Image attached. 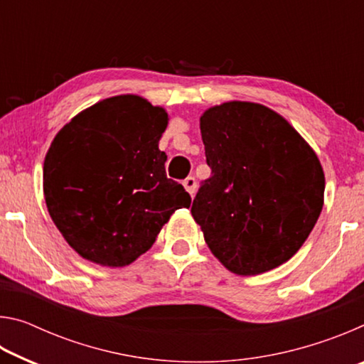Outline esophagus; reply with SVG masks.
<instances>
[{"label":"esophagus","mask_w":364,"mask_h":364,"mask_svg":"<svg viewBox=\"0 0 364 364\" xmlns=\"http://www.w3.org/2000/svg\"><path fill=\"white\" fill-rule=\"evenodd\" d=\"M183 186L191 194V197H193L194 193H196V178L194 176H188L186 180L183 181Z\"/></svg>","instance_id":"esophagus-1"}]
</instances>
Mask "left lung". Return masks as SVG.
I'll use <instances>...</instances> for the list:
<instances>
[{
	"instance_id": "8db88e82",
	"label": "left lung",
	"mask_w": 364,
	"mask_h": 364,
	"mask_svg": "<svg viewBox=\"0 0 364 364\" xmlns=\"http://www.w3.org/2000/svg\"><path fill=\"white\" fill-rule=\"evenodd\" d=\"M212 176L191 213L212 254L231 273L255 276L297 254L324 204L316 152L284 117L230 101L200 115Z\"/></svg>"
}]
</instances>
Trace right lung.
Listing matches in <instances>:
<instances>
[{
    "mask_svg": "<svg viewBox=\"0 0 364 364\" xmlns=\"http://www.w3.org/2000/svg\"><path fill=\"white\" fill-rule=\"evenodd\" d=\"M164 107L120 95L82 110L54 136L43 167L48 212L85 260L120 268L152 247L191 197L165 175Z\"/></svg>",
    "mask_w": 364,
    "mask_h": 364,
    "instance_id": "right-lung-1",
    "label": "right lung"
}]
</instances>
